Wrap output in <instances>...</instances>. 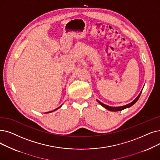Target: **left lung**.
<instances>
[{"label": "left lung", "mask_w": 160, "mask_h": 160, "mask_svg": "<svg viewBox=\"0 0 160 160\" xmlns=\"http://www.w3.org/2000/svg\"><path fill=\"white\" fill-rule=\"evenodd\" d=\"M142 91L141 92V93H140V94L138 95V96H137V98L133 101H132L131 102H130L129 104H128V105H124V106H122V107H110V106H108V105H105V104H103V103H102L101 102H100L99 101H98V100H97V102H98L101 105H102L103 107H105V108H107V110H110V111H120V110H123V109H125V108H129V107H131L132 105H133L134 104L138 101V98H139L140 97V95H141V92H142Z\"/></svg>", "instance_id": "obj_1"}]
</instances>
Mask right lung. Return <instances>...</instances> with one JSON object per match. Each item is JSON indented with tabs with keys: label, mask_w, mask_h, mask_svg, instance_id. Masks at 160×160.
Instances as JSON below:
<instances>
[{
	"label": "right lung",
	"mask_w": 160,
	"mask_h": 160,
	"mask_svg": "<svg viewBox=\"0 0 160 160\" xmlns=\"http://www.w3.org/2000/svg\"><path fill=\"white\" fill-rule=\"evenodd\" d=\"M59 108H56V109H55L54 110H57V109H58ZM54 110H53V111H54ZM51 112H53V111H51ZM47 112V113H49V112Z\"/></svg>",
	"instance_id": "obj_1"
}]
</instances>
